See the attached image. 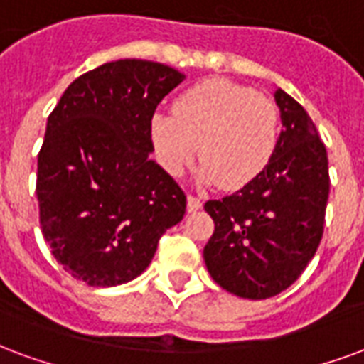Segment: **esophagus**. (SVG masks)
<instances>
[{"label": "esophagus", "mask_w": 364, "mask_h": 364, "mask_svg": "<svg viewBox=\"0 0 364 364\" xmlns=\"http://www.w3.org/2000/svg\"><path fill=\"white\" fill-rule=\"evenodd\" d=\"M201 205H203V203H201L200 198H196V196H192V193L188 196V211H190V213H192V211H198V209H201Z\"/></svg>", "instance_id": "34e87169"}]
</instances>
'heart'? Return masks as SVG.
<instances>
[{
  "label": "heart",
  "instance_id": "b5f03b06",
  "mask_svg": "<svg viewBox=\"0 0 364 364\" xmlns=\"http://www.w3.org/2000/svg\"><path fill=\"white\" fill-rule=\"evenodd\" d=\"M156 161L180 176L198 156L200 178L225 190L252 184L272 163L279 139V114L272 100L229 79H203L174 102V114L151 118Z\"/></svg>",
  "mask_w": 364,
  "mask_h": 364
}]
</instances>
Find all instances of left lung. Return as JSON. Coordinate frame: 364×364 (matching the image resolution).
Returning <instances> with one entry per match:
<instances>
[{
	"instance_id": "8db88e82",
	"label": "left lung",
	"mask_w": 364,
	"mask_h": 364,
	"mask_svg": "<svg viewBox=\"0 0 364 364\" xmlns=\"http://www.w3.org/2000/svg\"><path fill=\"white\" fill-rule=\"evenodd\" d=\"M281 129L272 163L252 184L205 211L215 230L203 248L209 275L225 291L262 301L301 277L322 240L330 193L328 153L314 122L277 89Z\"/></svg>"
}]
</instances>
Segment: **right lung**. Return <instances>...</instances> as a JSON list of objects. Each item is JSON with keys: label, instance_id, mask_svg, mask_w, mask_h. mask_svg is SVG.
Instances as JSON below:
<instances>
[{"label": "right lung", "instance_id": "1", "mask_svg": "<svg viewBox=\"0 0 364 364\" xmlns=\"http://www.w3.org/2000/svg\"><path fill=\"white\" fill-rule=\"evenodd\" d=\"M182 81L164 63L118 60L77 77L48 116L36 172L42 235L91 287L141 275L184 217L182 188L149 159L151 118Z\"/></svg>", "mask_w": 364, "mask_h": 364}]
</instances>
